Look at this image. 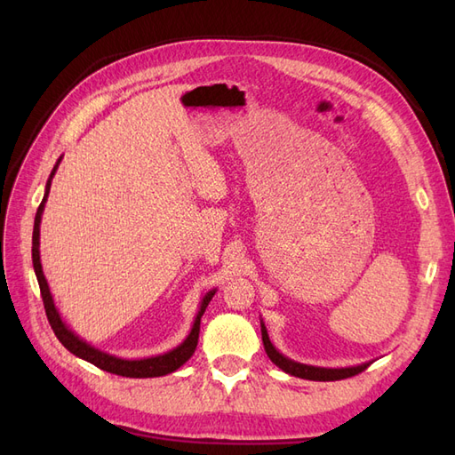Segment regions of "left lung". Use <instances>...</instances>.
Instances as JSON below:
<instances>
[{
  "label": "left lung",
  "mask_w": 455,
  "mask_h": 455,
  "mask_svg": "<svg viewBox=\"0 0 455 455\" xmlns=\"http://www.w3.org/2000/svg\"><path fill=\"white\" fill-rule=\"evenodd\" d=\"M261 341H264V347H266V353L269 359L281 370H284L286 374L296 376V378L313 379V381H336V379H346V378L361 374V371H364L368 368V364L353 366V368H315V366L294 363L291 359H286V356H283L277 349L271 346L264 323H261Z\"/></svg>",
  "instance_id": "left-lung-1"
}]
</instances>
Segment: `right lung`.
<instances>
[{
	"instance_id": "right-lung-1",
	"label": "right lung",
	"mask_w": 455,
	"mask_h": 455,
	"mask_svg": "<svg viewBox=\"0 0 455 455\" xmlns=\"http://www.w3.org/2000/svg\"><path fill=\"white\" fill-rule=\"evenodd\" d=\"M57 167H59V163H57ZM57 167L52 169L49 180H47L44 201H41V204L37 206L36 220H34V235H32L34 271H36V277H37V283H39L41 298H44L47 319H49V324L52 328L54 336L59 338V341L62 343V346L68 351L74 353L76 356H79V359H84V361L94 364L96 368L109 371V374H117V376H125V378H159V376H164V374H171V371L180 368L189 359V356L196 353L197 341H199L201 316H203L206 306H209V301L212 299L216 291H211L209 294L203 298L201 309H199V313L196 316L194 328H191V332H189V336L186 338V341L182 343V346H178L176 349L164 353V355L151 356V359H142V361H123V359H117V356H112V355L94 349V347L89 346V343H85L84 339H79L72 332V330H68V326L60 319L57 307H54L51 292H49V286H47V281H45V275H44V271H41V261H39V222H41V212H44V206H45V201H47V196H49V189H51V178H52L54 171H57Z\"/></svg>"
}]
</instances>
